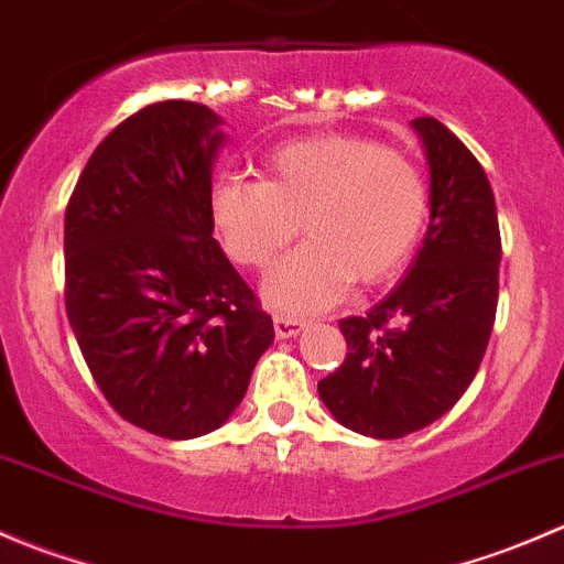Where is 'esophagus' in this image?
<instances>
[{"label":"esophagus","instance_id":"obj_1","mask_svg":"<svg viewBox=\"0 0 564 564\" xmlns=\"http://www.w3.org/2000/svg\"><path fill=\"white\" fill-rule=\"evenodd\" d=\"M272 324H275L278 338H292V335H297L300 329L305 327L303 318H294V316H286V314L272 316Z\"/></svg>","mask_w":564,"mask_h":564}]
</instances>
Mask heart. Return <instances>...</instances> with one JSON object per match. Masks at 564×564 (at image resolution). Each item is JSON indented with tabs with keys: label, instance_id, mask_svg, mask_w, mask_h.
<instances>
[{
	"label": "heart",
	"instance_id": "heart-1",
	"mask_svg": "<svg viewBox=\"0 0 564 564\" xmlns=\"http://www.w3.org/2000/svg\"><path fill=\"white\" fill-rule=\"evenodd\" d=\"M429 215V185L412 155L357 133H311L261 158V182L224 176L209 224L235 264L264 270L297 237L308 242L270 272L264 294L286 311L324 308L395 275Z\"/></svg>",
	"mask_w": 564,
	"mask_h": 564
}]
</instances>
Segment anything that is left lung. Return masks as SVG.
<instances>
[{
  "instance_id": "obj_1",
  "label": "left lung",
  "mask_w": 564,
  "mask_h": 564,
  "mask_svg": "<svg viewBox=\"0 0 564 564\" xmlns=\"http://www.w3.org/2000/svg\"><path fill=\"white\" fill-rule=\"evenodd\" d=\"M431 169V224L395 289L340 318L346 360L318 395L346 429L398 440L456 406L491 338L499 300L497 204L477 158L434 117L412 119Z\"/></svg>"
}]
</instances>
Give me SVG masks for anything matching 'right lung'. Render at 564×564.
Instances as JSON below:
<instances>
[{
	"label": "right lung",
	"mask_w": 564,
	"mask_h": 564,
	"mask_svg": "<svg viewBox=\"0 0 564 564\" xmlns=\"http://www.w3.org/2000/svg\"><path fill=\"white\" fill-rule=\"evenodd\" d=\"M220 117L144 106L93 152L65 213V308L95 384L128 423L193 440L229 420L275 338L213 237Z\"/></svg>",
	"instance_id": "right-lung-1"
}]
</instances>
